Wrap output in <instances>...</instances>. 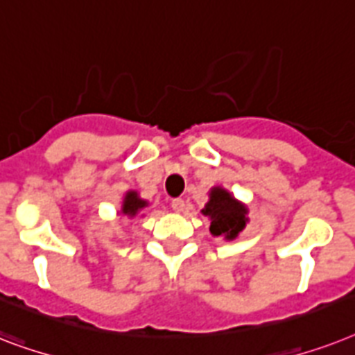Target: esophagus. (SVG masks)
Segmentation results:
<instances>
[{
    "label": "esophagus",
    "mask_w": 355,
    "mask_h": 355,
    "mask_svg": "<svg viewBox=\"0 0 355 355\" xmlns=\"http://www.w3.org/2000/svg\"><path fill=\"white\" fill-rule=\"evenodd\" d=\"M185 201L181 200V198H175V200H172V211L175 212H183L185 211Z\"/></svg>",
    "instance_id": "34e87169"
}]
</instances>
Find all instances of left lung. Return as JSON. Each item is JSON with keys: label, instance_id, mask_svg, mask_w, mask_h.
Instances as JSON below:
<instances>
[{"label": "left lung", "instance_id": "8db88e82", "mask_svg": "<svg viewBox=\"0 0 355 355\" xmlns=\"http://www.w3.org/2000/svg\"><path fill=\"white\" fill-rule=\"evenodd\" d=\"M201 214L211 220L209 231L212 236L223 240H236L249 222L248 205L223 187H212L209 191V201L201 209Z\"/></svg>", "mask_w": 355, "mask_h": 355}]
</instances>
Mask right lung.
<instances>
[{"mask_svg": "<svg viewBox=\"0 0 355 355\" xmlns=\"http://www.w3.org/2000/svg\"><path fill=\"white\" fill-rule=\"evenodd\" d=\"M146 207H148V201L143 200L137 191H128L124 194L121 209L117 211V216L135 218L139 216V214L143 212V209H146Z\"/></svg>", "mask_w": 355, "mask_h": 355, "instance_id": "1", "label": "right lung"}]
</instances>
